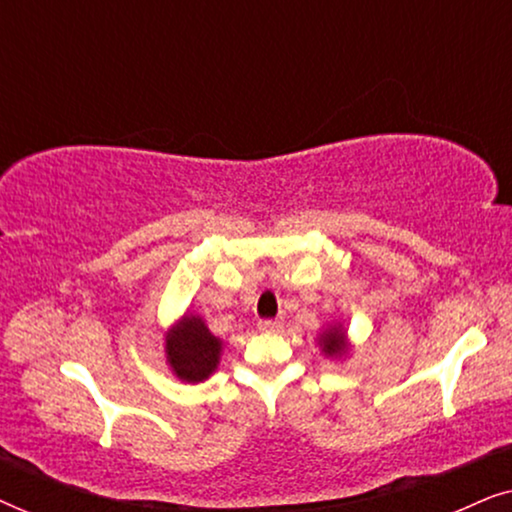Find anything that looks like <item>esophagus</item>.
Segmentation results:
<instances>
[{
    "mask_svg": "<svg viewBox=\"0 0 512 512\" xmlns=\"http://www.w3.org/2000/svg\"><path fill=\"white\" fill-rule=\"evenodd\" d=\"M258 328L265 333H275V331H282V319H261L258 321Z\"/></svg>",
    "mask_w": 512,
    "mask_h": 512,
    "instance_id": "1",
    "label": "esophagus"
}]
</instances>
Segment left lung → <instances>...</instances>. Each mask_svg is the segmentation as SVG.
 Wrapping results in <instances>:
<instances>
[{
	"label": "left lung",
	"instance_id": "8db88e82",
	"mask_svg": "<svg viewBox=\"0 0 512 512\" xmlns=\"http://www.w3.org/2000/svg\"><path fill=\"white\" fill-rule=\"evenodd\" d=\"M321 352L328 356H342L347 352V342H345V331L340 326L328 328V331L319 338Z\"/></svg>",
	"mask_w": 512,
	"mask_h": 512
}]
</instances>
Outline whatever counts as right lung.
Wrapping results in <instances>:
<instances>
[{"instance_id":"1","label":"right lung","mask_w":512,"mask_h":512,"mask_svg":"<svg viewBox=\"0 0 512 512\" xmlns=\"http://www.w3.org/2000/svg\"><path fill=\"white\" fill-rule=\"evenodd\" d=\"M167 363L184 382H202L219 366L221 340L200 317H184L165 338Z\"/></svg>"}]
</instances>
